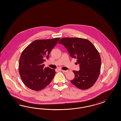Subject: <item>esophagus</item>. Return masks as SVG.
Here are the masks:
<instances>
[{
  "instance_id": "1",
  "label": "esophagus",
  "mask_w": 121,
  "mask_h": 121,
  "mask_svg": "<svg viewBox=\"0 0 121 121\" xmlns=\"http://www.w3.org/2000/svg\"><path fill=\"white\" fill-rule=\"evenodd\" d=\"M62 70V71L63 72H68V70Z\"/></svg>"
}]
</instances>
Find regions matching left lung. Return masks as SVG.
<instances>
[{"mask_svg": "<svg viewBox=\"0 0 121 121\" xmlns=\"http://www.w3.org/2000/svg\"><path fill=\"white\" fill-rule=\"evenodd\" d=\"M59 43L64 45L70 56L77 59L76 63L79 64L80 70L73 71L75 77L71 82L81 90L91 88L100 73L101 59L99 51L91 42L82 38H63Z\"/></svg>", "mask_w": 121, "mask_h": 121, "instance_id": "left-lung-1", "label": "left lung"}]
</instances>
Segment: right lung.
I'll list each match as a JSON object with an SVG mask.
<instances>
[{"label": "right lung", "instance_id": "1", "mask_svg": "<svg viewBox=\"0 0 121 121\" xmlns=\"http://www.w3.org/2000/svg\"><path fill=\"white\" fill-rule=\"evenodd\" d=\"M60 39L36 40L22 52L18 63L19 73L28 88L39 91L51 83L55 75V70L44 67L43 62Z\"/></svg>", "mask_w": 121, "mask_h": 121}]
</instances>
